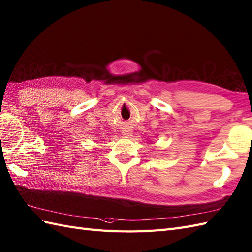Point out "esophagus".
Segmentation results:
<instances>
[{"label": "esophagus", "mask_w": 252, "mask_h": 252, "mask_svg": "<svg viewBox=\"0 0 252 252\" xmlns=\"http://www.w3.org/2000/svg\"><path fill=\"white\" fill-rule=\"evenodd\" d=\"M122 135H125L126 137H127V136L131 135V132L130 131H124V132H122Z\"/></svg>", "instance_id": "34e87169"}]
</instances>
